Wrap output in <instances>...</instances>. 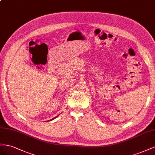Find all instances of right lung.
<instances>
[{
  "instance_id": "obj_1",
  "label": "right lung",
  "mask_w": 155,
  "mask_h": 155,
  "mask_svg": "<svg viewBox=\"0 0 155 155\" xmlns=\"http://www.w3.org/2000/svg\"><path fill=\"white\" fill-rule=\"evenodd\" d=\"M56 117H57V116H56ZM54 119V118H53V119H51V120H52V119Z\"/></svg>"
}]
</instances>
